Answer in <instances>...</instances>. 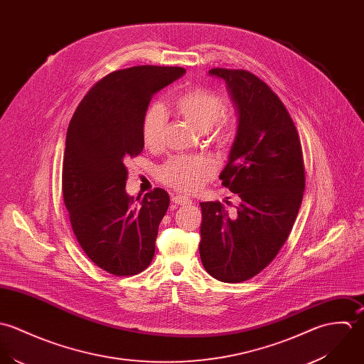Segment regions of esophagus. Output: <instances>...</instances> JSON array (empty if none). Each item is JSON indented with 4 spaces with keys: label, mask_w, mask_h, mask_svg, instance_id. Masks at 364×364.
Masks as SVG:
<instances>
[{
    "label": "esophagus",
    "mask_w": 364,
    "mask_h": 364,
    "mask_svg": "<svg viewBox=\"0 0 364 364\" xmlns=\"http://www.w3.org/2000/svg\"><path fill=\"white\" fill-rule=\"evenodd\" d=\"M171 201L176 205H186V204L191 203V200L188 197H186V196H174V197H171Z\"/></svg>",
    "instance_id": "1"
}]
</instances>
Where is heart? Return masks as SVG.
Segmentation results:
<instances>
[{
	"instance_id": "obj_1",
	"label": "heart",
	"mask_w": 364,
	"mask_h": 364,
	"mask_svg": "<svg viewBox=\"0 0 364 364\" xmlns=\"http://www.w3.org/2000/svg\"><path fill=\"white\" fill-rule=\"evenodd\" d=\"M173 109L197 131L211 128V142L223 149L233 135V121L223 115V101L214 91L204 87H193L178 92L171 101ZM164 128V111L160 105L150 107L142 118L141 134L147 147H157ZM214 166L204 157H174L159 170V178L166 186L183 191H196L205 180L213 177Z\"/></svg>"
}]
</instances>
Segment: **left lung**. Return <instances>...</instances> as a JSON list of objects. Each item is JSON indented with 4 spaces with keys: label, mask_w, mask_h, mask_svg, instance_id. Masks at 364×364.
Wrapping results in <instances>:
<instances>
[{
    "label": "left lung",
    "mask_w": 364,
    "mask_h": 364,
    "mask_svg": "<svg viewBox=\"0 0 364 364\" xmlns=\"http://www.w3.org/2000/svg\"><path fill=\"white\" fill-rule=\"evenodd\" d=\"M210 74L225 80L237 108V135L219 178L240 204L230 214L219 201L200 204V256L214 279L240 283L267 267L286 243L305 190L304 157L286 105L263 80L247 70Z\"/></svg>",
    "instance_id": "8db88e82"
}]
</instances>
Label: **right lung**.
Returning <instances> with one entry per match:
<instances>
[{
  "label": "right lung",
  "instance_id": "right-lung-1",
  "mask_svg": "<svg viewBox=\"0 0 364 364\" xmlns=\"http://www.w3.org/2000/svg\"><path fill=\"white\" fill-rule=\"evenodd\" d=\"M183 68L135 66L97 81L69 124L62 190L74 235L88 259L118 276L144 272L154 256L170 198L154 188L142 200L125 191L127 163L144 150L142 118L154 92Z\"/></svg>",
  "mask_w": 364,
  "mask_h": 364
}]
</instances>
